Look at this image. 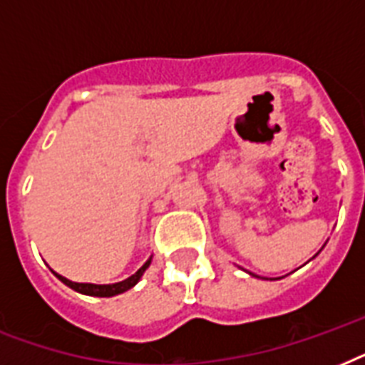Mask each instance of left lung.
Here are the masks:
<instances>
[{
	"label": "left lung",
	"instance_id": "left-lung-1",
	"mask_svg": "<svg viewBox=\"0 0 365 365\" xmlns=\"http://www.w3.org/2000/svg\"><path fill=\"white\" fill-rule=\"evenodd\" d=\"M250 274H252V272H250Z\"/></svg>",
	"mask_w": 365,
	"mask_h": 365
}]
</instances>
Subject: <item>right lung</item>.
Listing matches in <instances>:
<instances>
[{
	"instance_id": "1",
	"label": "right lung",
	"mask_w": 365,
	"mask_h": 365,
	"mask_svg": "<svg viewBox=\"0 0 365 365\" xmlns=\"http://www.w3.org/2000/svg\"><path fill=\"white\" fill-rule=\"evenodd\" d=\"M151 265V257H149L145 263H143L140 269H138L132 277L125 278V280H121V282H115V284H88V282H71V280H68L66 277H62V274H58V272H54V277L58 278L60 282H64L68 288L76 289V292H79V294L83 295H93V297H113V295H119L123 294V292H126V289L134 288L138 282H140V278H142V274L145 272V269Z\"/></svg>"
}]
</instances>
